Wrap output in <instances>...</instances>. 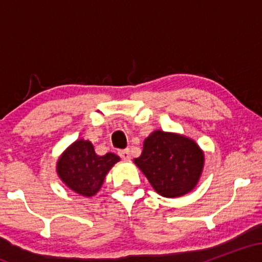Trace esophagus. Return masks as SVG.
Here are the masks:
<instances>
[{
  "mask_svg": "<svg viewBox=\"0 0 262 262\" xmlns=\"http://www.w3.org/2000/svg\"><path fill=\"white\" fill-rule=\"evenodd\" d=\"M118 154L123 159V160H130V150H129V149L121 150V151H119Z\"/></svg>",
  "mask_w": 262,
  "mask_h": 262,
  "instance_id": "obj_1",
  "label": "esophagus"
}]
</instances>
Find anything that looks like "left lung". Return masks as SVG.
I'll return each mask as SVG.
<instances>
[{"label":"left lung","mask_w":262,"mask_h":262,"mask_svg":"<svg viewBox=\"0 0 262 262\" xmlns=\"http://www.w3.org/2000/svg\"><path fill=\"white\" fill-rule=\"evenodd\" d=\"M134 164L162 197L177 198L197 186L204 167V152L191 138L158 129L143 144Z\"/></svg>","instance_id":"1"}]
</instances>
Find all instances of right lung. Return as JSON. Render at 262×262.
<instances>
[{
	"label": "right lung",
	"instance_id": "add662e5",
	"mask_svg": "<svg viewBox=\"0 0 262 262\" xmlns=\"http://www.w3.org/2000/svg\"><path fill=\"white\" fill-rule=\"evenodd\" d=\"M119 160V156L113 152L97 155L91 141L77 139L59 156L56 172L75 193L92 197L100 191L106 175Z\"/></svg>",
	"mask_w": 262,
	"mask_h": 262
}]
</instances>
